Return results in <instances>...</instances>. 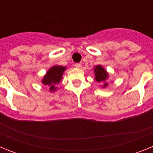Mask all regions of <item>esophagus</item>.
<instances>
[{
	"instance_id": "34e87169",
	"label": "esophagus",
	"mask_w": 153,
	"mask_h": 153,
	"mask_svg": "<svg viewBox=\"0 0 153 153\" xmlns=\"http://www.w3.org/2000/svg\"><path fill=\"white\" fill-rule=\"evenodd\" d=\"M74 66H75V67H76V68H81V67H82V63H75V64H74Z\"/></svg>"
}]
</instances>
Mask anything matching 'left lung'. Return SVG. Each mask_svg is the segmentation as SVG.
<instances>
[{
  "label": "left lung",
  "instance_id": "8db88e82",
  "mask_svg": "<svg viewBox=\"0 0 153 153\" xmlns=\"http://www.w3.org/2000/svg\"><path fill=\"white\" fill-rule=\"evenodd\" d=\"M94 73H95V79L99 82V83H102L103 86L102 87H106L107 86V83H106V79H108V74L106 71L105 69L100 65H98L94 68Z\"/></svg>",
  "mask_w": 153,
  "mask_h": 153
}]
</instances>
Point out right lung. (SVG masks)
Masks as SVG:
<instances>
[{"instance_id": "obj_1", "label": "right lung", "mask_w": 153, "mask_h": 153, "mask_svg": "<svg viewBox=\"0 0 153 153\" xmlns=\"http://www.w3.org/2000/svg\"><path fill=\"white\" fill-rule=\"evenodd\" d=\"M65 70L66 67L62 66H57V65L53 66L47 71V74L44 76V79L42 80V83L50 86L51 91H56V87L55 86L60 82Z\"/></svg>"}]
</instances>
